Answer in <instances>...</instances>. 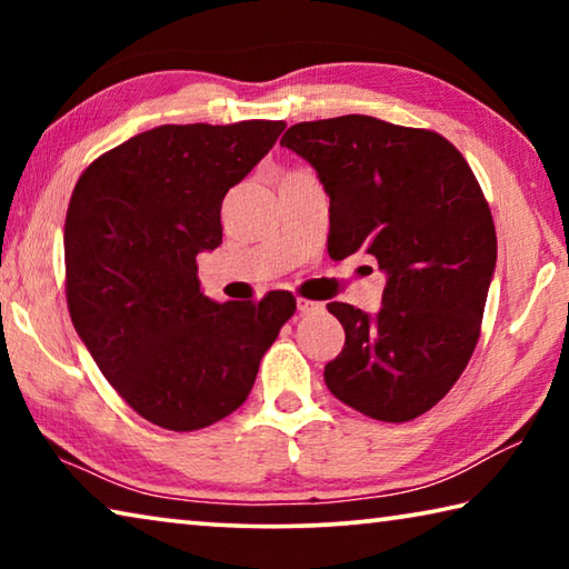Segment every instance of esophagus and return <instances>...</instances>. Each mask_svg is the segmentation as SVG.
Instances as JSON below:
<instances>
[{"instance_id":"obj_1","label":"esophagus","mask_w":569,"mask_h":569,"mask_svg":"<svg viewBox=\"0 0 569 569\" xmlns=\"http://www.w3.org/2000/svg\"><path fill=\"white\" fill-rule=\"evenodd\" d=\"M296 306H298V313H303V316H313V313H321L323 311V303L308 301V298H298Z\"/></svg>"}]
</instances>
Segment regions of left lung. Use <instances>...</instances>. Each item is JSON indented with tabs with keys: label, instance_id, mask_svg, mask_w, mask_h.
I'll return each mask as SVG.
<instances>
[{
	"label": "left lung",
	"instance_id": "left-lung-1",
	"mask_svg": "<svg viewBox=\"0 0 569 569\" xmlns=\"http://www.w3.org/2000/svg\"><path fill=\"white\" fill-rule=\"evenodd\" d=\"M281 146L329 192V256L366 250L387 273L377 319L333 301L343 351L326 363L336 399L411 421L447 397L475 353L497 263L492 210L461 152L435 130L369 114L298 122Z\"/></svg>",
	"mask_w": 569,
	"mask_h": 569
}]
</instances>
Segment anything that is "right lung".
<instances>
[{
    "mask_svg": "<svg viewBox=\"0 0 569 569\" xmlns=\"http://www.w3.org/2000/svg\"><path fill=\"white\" fill-rule=\"evenodd\" d=\"M281 120L160 124L102 152L64 218L74 331L142 419L196 431L233 413L296 311L288 291L213 303L196 256L223 243L226 192L258 166Z\"/></svg>",
    "mask_w": 569,
    "mask_h": 569,
    "instance_id": "add662e5",
    "label": "right lung"
}]
</instances>
